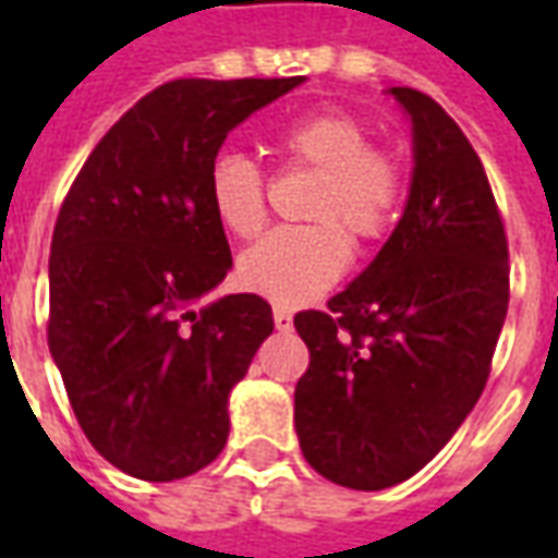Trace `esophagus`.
Instances as JSON below:
<instances>
[{"instance_id":"1","label":"esophagus","mask_w":558,"mask_h":558,"mask_svg":"<svg viewBox=\"0 0 558 558\" xmlns=\"http://www.w3.org/2000/svg\"><path fill=\"white\" fill-rule=\"evenodd\" d=\"M275 328L278 331H290L292 328V314L287 307H280V304H275Z\"/></svg>"}]
</instances>
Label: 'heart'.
<instances>
[{
	"mask_svg": "<svg viewBox=\"0 0 558 558\" xmlns=\"http://www.w3.org/2000/svg\"><path fill=\"white\" fill-rule=\"evenodd\" d=\"M359 116L323 110L295 119L275 134V151L287 167L314 170L307 194V227L268 232L239 259L244 290L268 302L295 307L335 287L350 266L355 244L386 239L403 206L407 172L398 151L371 143ZM206 196L211 215L235 239H254L268 218V182L263 167L242 151H220L208 163Z\"/></svg>",
	"mask_w": 558,
	"mask_h": 558,
	"instance_id": "1",
	"label": "heart"
}]
</instances>
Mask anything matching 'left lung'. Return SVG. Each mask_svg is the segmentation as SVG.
I'll list each match as a JSON object with an SVG mask.
<instances>
[{"mask_svg": "<svg viewBox=\"0 0 558 558\" xmlns=\"http://www.w3.org/2000/svg\"><path fill=\"white\" fill-rule=\"evenodd\" d=\"M412 119L407 211L371 266L295 314L311 364L295 433L323 478L386 490L454 436L490 376L508 314V239L475 148L430 95L395 86Z\"/></svg>", "mask_w": 558, "mask_h": 558, "instance_id": "8db88e82", "label": "left lung"}]
</instances>
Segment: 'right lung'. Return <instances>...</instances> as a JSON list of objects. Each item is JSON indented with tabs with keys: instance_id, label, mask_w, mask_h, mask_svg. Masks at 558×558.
Wrapping results in <instances>:
<instances>
[{
	"instance_id": "right-lung-1",
	"label": "right lung",
	"mask_w": 558,
	"mask_h": 558,
	"mask_svg": "<svg viewBox=\"0 0 558 558\" xmlns=\"http://www.w3.org/2000/svg\"><path fill=\"white\" fill-rule=\"evenodd\" d=\"M302 80L163 83L92 148L59 208L47 343L86 439L134 478H187L227 445L230 391L275 319L254 292L194 307L232 266L208 163Z\"/></svg>"
}]
</instances>
